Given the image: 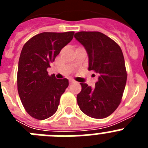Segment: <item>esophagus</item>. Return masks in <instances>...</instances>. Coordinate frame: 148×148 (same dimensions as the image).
Returning a JSON list of instances; mask_svg holds the SVG:
<instances>
[{"label": "esophagus", "mask_w": 148, "mask_h": 148, "mask_svg": "<svg viewBox=\"0 0 148 148\" xmlns=\"http://www.w3.org/2000/svg\"><path fill=\"white\" fill-rule=\"evenodd\" d=\"M75 81L73 80V79H70V84H73V83H75Z\"/></svg>", "instance_id": "obj_1"}]
</instances>
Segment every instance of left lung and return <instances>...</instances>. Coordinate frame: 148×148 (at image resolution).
I'll return each mask as SVG.
<instances>
[{
	"label": "left lung",
	"mask_w": 148,
	"mask_h": 148,
	"mask_svg": "<svg viewBox=\"0 0 148 148\" xmlns=\"http://www.w3.org/2000/svg\"><path fill=\"white\" fill-rule=\"evenodd\" d=\"M74 37L84 47L89 58V70L98 73L95 88L81 83L77 102L84 114L104 119L117 109L127 82L125 58L119 46L99 32H79Z\"/></svg>",
	"instance_id": "8db88e82"
}]
</instances>
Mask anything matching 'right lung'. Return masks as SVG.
<instances>
[{"label": "right lung", "instance_id": "obj_1", "mask_svg": "<svg viewBox=\"0 0 148 148\" xmlns=\"http://www.w3.org/2000/svg\"><path fill=\"white\" fill-rule=\"evenodd\" d=\"M73 35L74 32H42L30 38L22 48L18 91L26 111L36 119H46L56 113L60 98L69 85L68 79L50 76L47 70Z\"/></svg>", "mask_w": 148, "mask_h": 148}]
</instances>
